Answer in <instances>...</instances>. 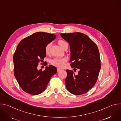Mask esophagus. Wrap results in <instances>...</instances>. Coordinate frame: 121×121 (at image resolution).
<instances>
[{"mask_svg": "<svg viewBox=\"0 0 121 121\" xmlns=\"http://www.w3.org/2000/svg\"><path fill=\"white\" fill-rule=\"evenodd\" d=\"M61 70H62V69H60V68H57V72H59V71H60Z\"/></svg>", "mask_w": 121, "mask_h": 121, "instance_id": "obj_1", "label": "esophagus"}]
</instances>
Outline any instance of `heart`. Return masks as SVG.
<instances>
[{
  "label": "heart",
  "instance_id": "1",
  "mask_svg": "<svg viewBox=\"0 0 121 121\" xmlns=\"http://www.w3.org/2000/svg\"><path fill=\"white\" fill-rule=\"evenodd\" d=\"M58 43L60 45V46L61 48H62L64 46V45H65L67 43L63 40H59L58 42ZM50 46H51V43H49L47 44L45 47V52L46 54H48L49 53V49H50ZM65 61H66V59L65 58H55L52 60H51V63L52 65H53L54 66H56L58 67H63L64 65V64Z\"/></svg>",
  "mask_w": 121,
  "mask_h": 121
}]
</instances>
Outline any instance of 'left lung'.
Masks as SVG:
<instances>
[{"instance_id":"8db88e82","label":"left lung","mask_w":121,"mask_h":121,"mask_svg":"<svg viewBox=\"0 0 121 121\" xmlns=\"http://www.w3.org/2000/svg\"><path fill=\"white\" fill-rule=\"evenodd\" d=\"M69 44L71 67L78 69V74L67 69L65 80L67 90L73 94L87 93L97 80L101 67L99 53L96 44L86 34L79 32L61 33Z\"/></svg>"}]
</instances>
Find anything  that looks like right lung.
Masks as SVG:
<instances>
[{
    "label": "right lung",
    "mask_w": 121,
    "mask_h": 121,
    "mask_svg": "<svg viewBox=\"0 0 121 121\" xmlns=\"http://www.w3.org/2000/svg\"><path fill=\"white\" fill-rule=\"evenodd\" d=\"M55 34L37 32L27 37L19 43L13 61L14 76L22 89L31 95H38L45 90L56 68L50 65L45 70H38L37 66L46 57L45 47L54 40Z\"/></svg>",
    "instance_id": "add662e5"
}]
</instances>
